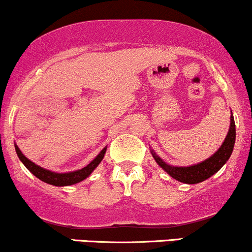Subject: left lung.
<instances>
[{"label": "left lung", "mask_w": 252, "mask_h": 252, "mask_svg": "<svg viewBox=\"0 0 252 252\" xmlns=\"http://www.w3.org/2000/svg\"><path fill=\"white\" fill-rule=\"evenodd\" d=\"M235 140L236 125L235 120H233V115L231 113V117H230V128L226 134L225 140L223 141L221 146L214 156H211L206 160L199 162V164L192 165V166H172V165L166 164L160 157L157 156L153 150H151V153H152L157 164L165 172L170 174L172 178L178 180V182L185 183V184H198V183L204 182V180L214 176L229 160L230 156H231L233 151V146H235Z\"/></svg>", "instance_id": "left-lung-1"}]
</instances>
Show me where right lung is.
<instances>
[{"label": "right lung", "instance_id": "right-lung-1", "mask_svg": "<svg viewBox=\"0 0 252 252\" xmlns=\"http://www.w3.org/2000/svg\"><path fill=\"white\" fill-rule=\"evenodd\" d=\"M15 150H16L17 157L20 158V160L23 162V165H25V166L28 168V170L31 171L36 178L50 185L68 186V185H73V184H76V183L82 182V180L87 178V177H90V174L93 172V171L97 167V165L101 162L103 157H105L107 147H105V149L101 150V152H100L99 155H97L95 158H94L93 160L87 165V166L81 168V170H76V171H73V172H67V173L52 172V171L46 170V168L38 166V165L35 164V162L29 160V159L27 158L22 152H21L19 146H17L16 144H15Z\"/></svg>", "mask_w": 252, "mask_h": 252}]
</instances>
